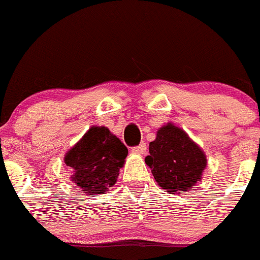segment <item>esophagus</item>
Wrapping results in <instances>:
<instances>
[{
	"instance_id": "1",
	"label": "esophagus",
	"mask_w": 260,
	"mask_h": 260,
	"mask_svg": "<svg viewBox=\"0 0 260 260\" xmlns=\"http://www.w3.org/2000/svg\"><path fill=\"white\" fill-rule=\"evenodd\" d=\"M133 151L134 154H139V155H143V154H145V151H146V145L145 144H140V145L139 146H135V148H133Z\"/></svg>"
}]
</instances>
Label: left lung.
<instances>
[{"mask_svg":"<svg viewBox=\"0 0 260 260\" xmlns=\"http://www.w3.org/2000/svg\"><path fill=\"white\" fill-rule=\"evenodd\" d=\"M145 163L164 191L181 194L201 181L207 159L186 131L168 122L159 127L155 140L149 144Z\"/></svg>","mask_w":260,"mask_h":260,"instance_id":"obj_1","label":"left lung"}]
</instances>
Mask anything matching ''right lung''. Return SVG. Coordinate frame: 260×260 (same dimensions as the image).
Wrapping results in <instances>:
<instances>
[{
  "mask_svg": "<svg viewBox=\"0 0 260 260\" xmlns=\"http://www.w3.org/2000/svg\"><path fill=\"white\" fill-rule=\"evenodd\" d=\"M126 156V146L106 126H91L67 151L64 163L73 171L74 187L93 197L116 183Z\"/></svg>",
  "mask_w": 260,
  "mask_h": 260,
  "instance_id": "right-lung-1",
  "label": "right lung"
}]
</instances>
